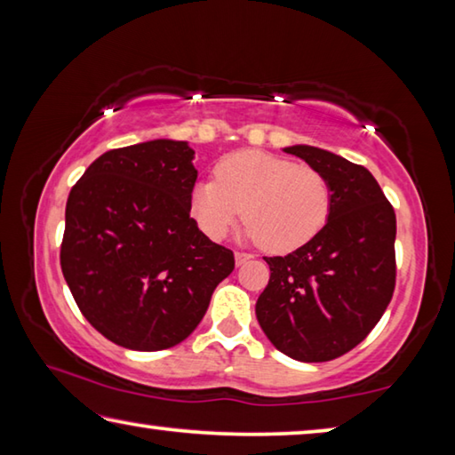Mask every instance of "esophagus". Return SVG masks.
I'll use <instances>...</instances> for the list:
<instances>
[{
    "instance_id": "obj_1",
    "label": "esophagus",
    "mask_w": 455,
    "mask_h": 455,
    "mask_svg": "<svg viewBox=\"0 0 455 455\" xmlns=\"http://www.w3.org/2000/svg\"><path fill=\"white\" fill-rule=\"evenodd\" d=\"M249 259H251L249 252H235V263H236V267L244 265Z\"/></svg>"
}]
</instances>
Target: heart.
Instances as JSON below:
<instances>
[{"label": "heart", "instance_id": "b5f03b06", "mask_svg": "<svg viewBox=\"0 0 455 455\" xmlns=\"http://www.w3.org/2000/svg\"><path fill=\"white\" fill-rule=\"evenodd\" d=\"M331 188L311 166L263 150H238L220 158L214 180L190 192V214L203 233L219 241L244 217L246 238L283 255L301 249L327 225Z\"/></svg>", "mask_w": 455, "mask_h": 455}]
</instances>
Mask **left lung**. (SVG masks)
I'll return each mask as SVG.
<instances>
[{
  "instance_id": "8db88e82",
  "label": "left lung",
  "mask_w": 455,
  "mask_h": 455,
  "mask_svg": "<svg viewBox=\"0 0 455 455\" xmlns=\"http://www.w3.org/2000/svg\"><path fill=\"white\" fill-rule=\"evenodd\" d=\"M283 150L325 176L331 212L313 241L265 259L271 279L255 313L281 353L321 363L363 341L387 309L395 287V212L365 166L309 144Z\"/></svg>"
}]
</instances>
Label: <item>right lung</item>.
Segmentation results:
<instances>
[{"mask_svg": "<svg viewBox=\"0 0 455 455\" xmlns=\"http://www.w3.org/2000/svg\"><path fill=\"white\" fill-rule=\"evenodd\" d=\"M187 140L108 150L74 184L60 263L90 325L120 347L168 349L203 321L233 251L190 219L198 171Z\"/></svg>", "mask_w": 455, "mask_h": 455, "instance_id": "add662e5", "label": "right lung"}]
</instances>
